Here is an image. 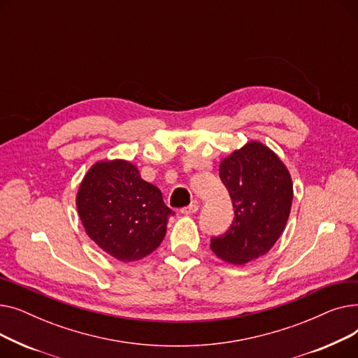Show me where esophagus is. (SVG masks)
Segmentation results:
<instances>
[{
    "label": "esophagus",
    "instance_id": "1",
    "mask_svg": "<svg viewBox=\"0 0 358 358\" xmlns=\"http://www.w3.org/2000/svg\"><path fill=\"white\" fill-rule=\"evenodd\" d=\"M197 210H199L197 204H190V206H187V208H182L180 212L182 215H194Z\"/></svg>",
    "mask_w": 358,
    "mask_h": 358
}]
</instances>
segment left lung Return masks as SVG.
I'll list each match as a JSON object with an SVG mask.
<instances>
[{"mask_svg": "<svg viewBox=\"0 0 358 358\" xmlns=\"http://www.w3.org/2000/svg\"><path fill=\"white\" fill-rule=\"evenodd\" d=\"M219 177L235 217L227 232L210 239V248L223 261L242 266L267 254L283 234L293 200L292 178L280 158L259 142L224 158Z\"/></svg>", "mask_w": 358, "mask_h": 358, "instance_id": "1", "label": "left lung"}]
</instances>
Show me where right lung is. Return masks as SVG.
<instances>
[{"mask_svg": "<svg viewBox=\"0 0 358 358\" xmlns=\"http://www.w3.org/2000/svg\"><path fill=\"white\" fill-rule=\"evenodd\" d=\"M87 235L119 261H138L162 242L168 217L176 215L162 193L146 182L135 165L123 159L90 168L77 194Z\"/></svg>", "mask_w": 358, "mask_h": 358, "instance_id": "add662e5", "label": "right lung"}]
</instances>
